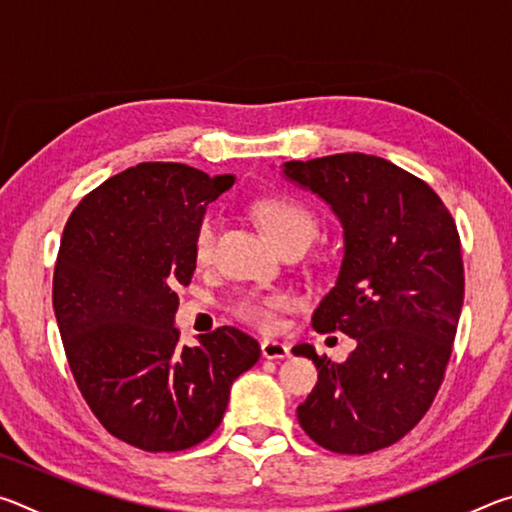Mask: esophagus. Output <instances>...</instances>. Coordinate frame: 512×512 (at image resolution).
Listing matches in <instances>:
<instances>
[{
  "instance_id": "obj_1",
  "label": "esophagus",
  "mask_w": 512,
  "mask_h": 512,
  "mask_svg": "<svg viewBox=\"0 0 512 512\" xmlns=\"http://www.w3.org/2000/svg\"><path fill=\"white\" fill-rule=\"evenodd\" d=\"M262 354H264V359H287L289 348H287V343H282V341L266 339V341H262Z\"/></svg>"
}]
</instances>
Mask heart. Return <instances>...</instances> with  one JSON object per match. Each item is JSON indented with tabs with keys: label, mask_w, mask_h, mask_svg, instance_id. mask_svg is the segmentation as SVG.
<instances>
[{
	"label": "heart",
	"mask_w": 512,
	"mask_h": 512,
	"mask_svg": "<svg viewBox=\"0 0 512 512\" xmlns=\"http://www.w3.org/2000/svg\"><path fill=\"white\" fill-rule=\"evenodd\" d=\"M259 225L268 232V237L277 241L282 248L296 241H305L314 237L316 219L307 205L289 196H262L250 205ZM216 235H219V216L214 212H205L196 223L192 237V255L198 264H205L214 253ZM293 307V300L287 293H246L235 302V314L244 323L253 325L262 332H273L280 320L282 311Z\"/></svg>",
	"instance_id": "heart-1"
}]
</instances>
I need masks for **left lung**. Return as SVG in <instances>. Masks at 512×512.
<instances>
[{
    "mask_svg": "<svg viewBox=\"0 0 512 512\" xmlns=\"http://www.w3.org/2000/svg\"><path fill=\"white\" fill-rule=\"evenodd\" d=\"M282 171L343 225L341 271L311 325L357 341L343 363L309 343L293 348L318 370L298 422L329 452H377L422 420L443 384L465 291L461 237L424 180L377 155L291 160Z\"/></svg>",
    "mask_w": 512,
    "mask_h": 512,
    "instance_id": "8db88e82",
    "label": "left lung"
}]
</instances>
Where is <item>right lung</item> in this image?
Masks as SVG:
<instances>
[{
  "mask_svg": "<svg viewBox=\"0 0 512 512\" xmlns=\"http://www.w3.org/2000/svg\"><path fill=\"white\" fill-rule=\"evenodd\" d=\"M235 183L178 162H142L83 198L54 268V311L81 395L112 436L180 452L219 427L230 386L259 343L237 327L180 345L178 287L196 271L192 237L207 203Z\"/></svg>",
  "mask_w": 512,
  "mask_h": 512,
  "instance_id": "add662e5",
  "label": "right lung"
}]
</instances>
